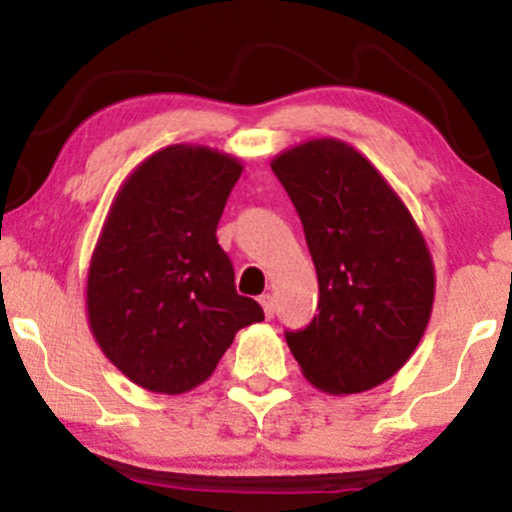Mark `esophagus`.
Masks as SVG:
<instances>
[{"mask_svg": "<svg viewBox=\"0 0 512 512\" xmlns=\"http://www.w3.org/2000/svg\"><path fill=\"white\" fill-rule=\"evenodd\" d=\"M260 306H262V311H265L267 318H274V296H269V294L260 296Z\"/></svg>", "mask_w": 512, "mask_h": 512, "instance_id": "obj_1", "label": "esophagus"}]
</instances>
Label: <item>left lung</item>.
Returning <instances> with one entry per match:
<instances>
[{
	"mask_svg": "<svg viewBox=\"0 0 512 512\" xmlns=\"http://www.w3.org/2000/svg\"><path fill=\"white\" fill-rule=\"evenodd\" d=\"M272 170L299 211L318 274V316L286 333V345L316 389H374L411 359L428 328L430 247L384 174L345 140L286 148Z\"/></svg>",
	"mask_w": 512,
	"mask_h": 512,
	"instance_id": "left-lung-1",
	"label": "left lung"
}]
</instances>
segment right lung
Returning <instances> with one entry per match:
<instances>
[{
	"instance_id": "obj_1",
	"label": "right lung",
	"mask_w": 512,
	"mask_h": 512,
	"mask_svg": "<svg viewBox=\"0 0 512 512\" xmlns=\"http://www.w3.org/2000/svg\"><path fill=\"white\" fill-rule=\"evenodd\" d=\"M238 157L209 145L157 150L123 179L94 245L84 286L99 350L133 384L187 393L204 384L260 303L235 291L216 228Z\"/></svg>"
}]
</instances>
